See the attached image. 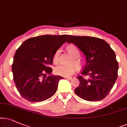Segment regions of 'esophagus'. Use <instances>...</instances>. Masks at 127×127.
<instances>
[{"label": "esophagus", "instance_id": "34e87169", "mask_svg": "<svg viewBox=\"0 0 127 127\" xmlns=\"http://www.w3.org/2000/svg\"><path fill=\"white\" fill-rule=\"evenodd\" d=\"M65 78L67 79H69V80H72V79H73L74 78V77H65Z\"/></svg>", "mask_w": 127, "mask_h": 127}]
</instances>
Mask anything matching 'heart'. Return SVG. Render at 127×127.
<instances>
[{
  "mask_svg": "<svg viewBox=\"0 0 127 127\" xmlns=\"http://www.w3.org/2000/svg\"><path fill=\"white\" fill-rule=\"evenodd\" d=\"M67 49H68V51L70 52L72 56L75 57V58H74V62H75V63L79 64V62L76 58V57H78L79 55V50L77 48V46H75L74 45H71L68 46ZM59 54H60V50L59 49L56 50L55 54H54L53 58L54 63H57L58 62ZM75 71L76 67L74 65H66L60 64L57 65L55 69L56 74L58 75L63 76V77H68V76L71 75L72 74H73L75 72Z\"/></svg>",
  "mask_w": 127,
  "mask_h": 127,
  "instance_id": "obj_1",
  "label": "heart"
}]
</instances>
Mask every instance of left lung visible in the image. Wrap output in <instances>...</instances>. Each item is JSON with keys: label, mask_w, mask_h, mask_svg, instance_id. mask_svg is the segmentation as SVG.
<instances>
[{"label": "left lung", "mask_w": 127, "mask_h": 127, "mask_svg": "<svg viewBox=\"0 0 127 127\" xmlns=\"http://www.w3.org/2000/svg\"><path fill=\"white\" fill-rule=\"evenodd\" d=\"M70 41L76 45L86 57V63L77 77L79 85L74 92L87 101L103 99L113 88L118 77L119 64L115 53L102 39L92 36L68 35ZM83 75L89 76L84 79Z\"/></svg>", "instance_id": "left-lung-1"}]
</instances>
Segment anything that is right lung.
<instances>
[{
    "mask_svg": "<svg viewBox=\"0 0 127 127\" xmlns=\"http://www.w3.org/2000/svg\"><path fill=\"white\" fill-rule=\"evenodd\" d=\"M68 39L67 35H40L26 40L17 49L12 72L16 88L23 98L38 102L55 95L63 77L52 75L49 66L56 51Z\"/></svg>",
    "mask_w": 127,
    "mask_h": 127,
    "instance_id": "1",
    "label": "right lung"
}]
</instances>
